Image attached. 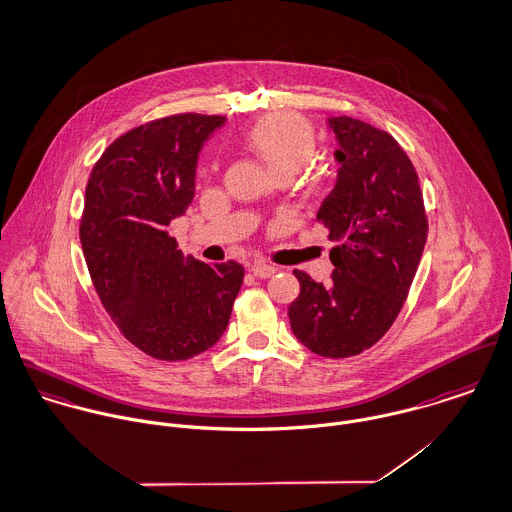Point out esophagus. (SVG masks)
<instances>
[{
    "mask_svg": "<svg viewBox=\"0 0 512 512\" xmlns=\"http://www.w3.org/2000/svg\"><path fill=\"white\" fill-rule=\"evenodd\" d=\"M251 271H253V275H255L257 279H269V277H273V275L277 273V267H273V265H269V263H255V265L251 267Z\"/></svg>",
    "mask_w": 512,
    "mask_h": 512,
    "instance_id": "esophagus-1",
    "label": "esophagus"
}]
</instances>
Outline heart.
<instances>
[{"label": "heart", "instance_id": "b5f03b06", "mask_svg": "<svg viewBox=\"0 0 512 512\" xmlns=\"http://www.w3.org/2000/svg\"><path fill=\"white\" fill-rule=\"evenodd\" d=\"M241 143L275 178L294 176L316 151V131L302 115L277 112L257 119Z\"/></svg>", "mask_w": 512, "mask_h": 512}]
</instances>
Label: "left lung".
<instances>
[{
  "instance_id": "8db88e82",
  "label": "left lung",
  "mask_w": 512,
  "mask_h": 512,
  "mask_svg": "<svg viewBox=\"0 0 512 512\" xmlns=\"http://www.w3.org/2000/svg\"><path fill=\"white\" fill-rule=\"evenodd\" d=\"M340 163L334 190L318 222L338 241L330 251L332 283L294 271L300 294L288 306L296 340L322 357H351L381 340L416 275L428 220L418 174L383 129L338 115L328 117Z\"/></svg>"
}]
</instances>
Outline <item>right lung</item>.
<instances>
[{"label":"right lung","mask_w":512,"mask_h":512,"mask_svg":"<svg viewBox=\"0 0 512 512\" xmlns=\"http://www.w3.org/2000/svg\"><path fill=\"white\" fill-rule=\"evenodd\" d=\"M224 115L139 125L104 151L88 186L80 241L94 288L119 332L161 361L190 359L228 328L243 267L184 257L169 233L194 198L202 145Z\"/></svg>","instance_id":"add662e5"}]
</instances>
